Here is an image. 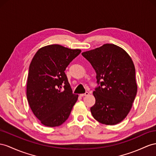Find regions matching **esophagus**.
Listing matches in <instances>:
<instances>
[{
	"label": "esophagus",
	"mask_w": 156,
	"mask_h": 156,
	"mask_svg": "<svg viewBox=\"0 0 156 156\" xmlns=\"http://www.w3.org/2000/svg\"><path fill=\"white\" fill-rule=\"evenodd\" d=\"M89 95L88 92H86L85 94H80V95L81 97H84V96H87V95Z\"/></svg>",
	"instance_id": "34e87169"
}]
</instances>
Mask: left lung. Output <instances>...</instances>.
<instances>
[{
	"label": "left lung",
	"instance_id": "8db88e82",
	"mask_svg": "<svg viewBox=\"0 0 156 156\" xmlns=\"http://www.w3.org/2000/svg\"><path fill=\"white\" fill-rule=\"evenodd\" d=\"M82 55L93 66L99 85L93 92L92 116L101 124L117 125L130 112L137 93L133 60L121 47L109 43Z\"/></svg>",
	"mask_w": 156,
	"mask_h": 156
}]
</instances>
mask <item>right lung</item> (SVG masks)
I'll return each mask as SVG.
<instances>
[{
  "mask_svg": "<svg viewBox=\"0 0 156 156\" xmlns=\"http://www.w3.org/2000/svg\"><path fill=\"white\" fill-rule=\"evenodd\" d=\"M80 53V49L55 44L41 47L32 58L26 95L31 111L43 125L58 126L69 118L78 95L73 94L65 70Z\"/></svg>",
  "mask_w": 156,
  "mask_h": 156,
  "instance_id": "obj_1",
  "label": "right lung"
}]
</instances>
